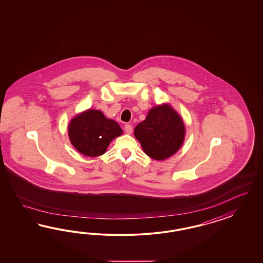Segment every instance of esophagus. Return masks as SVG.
<instances>
[{"label":"esophagus","instance_id":"1","mask_svg":"<svg viewBox=\"0 0 263 263\" xmlns=\"http://www.w3.org/2000/svg\"><path fill=\"white\" fill-rule=\"evenodd\" d=\"M124 130H125V132H126L127 134H131L132 131H133V127H132L131 124H126V125L124 126Z\"/></svg>","mask_w":263,"mask_h":263}]
</instances>
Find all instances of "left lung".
<instances>
[{
  "instance_id": "left-lung-1",
  "label": "left lung",
  "mask_w": 263,
  "mask_h": 263,
  "mask_svg": "<svg viewBox=\"0 0 263 263\" xmlns=\"http://www.w3.org/2000/svg\"><path fill=\"white\" fill-rule=\"evenodd\" d=\"M143 152L155 160L167 159L181 147L185 126L181 117L168 105L153 107L134 130Z\"/></svg>"
}]
</instances>
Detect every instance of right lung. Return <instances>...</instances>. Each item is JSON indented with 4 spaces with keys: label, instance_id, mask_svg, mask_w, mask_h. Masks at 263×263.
Instances as JSON below:
<instances>
[{
    "label": "right lung",
    "instance_id": "obj_1",
    "mask_svg": "<svg viewBox=\"0 0 263 263\" xmlns=\"http://www.w3.org/2000/svg\"><path fill=\"white\" fill-rule=\"evenodd\" d=\"M121 134L122 130L118 122L107 119L98 110L81 112L68 125V136L73 146L88 157L104 154L111 141Z\"/></svg>",
    "mask_w": 263,
    "mask_h": 263
}]
</instances>
